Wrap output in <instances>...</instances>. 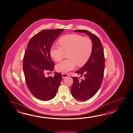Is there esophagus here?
<instances>
[{
    "label": "esophagus",
    "mask_w": 133,
    "mask_h": 133,
    "mask_svg": "<svg viewBox=\"0 0 133 133\" xmlns=\"http://www.w3.org/2000/svg\"><path fill=\"white\" fill-rule=\"evenodd\" d=\"M62 78H63V79H64V78H66V77H69V75L68 74H62Z\"/></svg>",
    "instance_id": "obj_1"
}]
</instances>
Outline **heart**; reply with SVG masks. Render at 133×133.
<instances>
[{
  "label": "heart",
  "instance_id": "heart-1",
  "mask_svg": "<svg viewBox=\"0 0 133 133\" xmlns=\"http://www.w3.org/2000/svg\"><path fill=\"white\" fill-rule=\"evenodd\" d=\"M60 46L54 44L50 48L51 57L56 62H59L64 52L68 59L62 61L56 65L57 71L67 72L76 67L82 66L87 62L92 53V43L87 37L71 34L64 36L59 40Z\"/></svg>",
  "mask_w": 133,
  "mask_h": 133
}]
</instances>
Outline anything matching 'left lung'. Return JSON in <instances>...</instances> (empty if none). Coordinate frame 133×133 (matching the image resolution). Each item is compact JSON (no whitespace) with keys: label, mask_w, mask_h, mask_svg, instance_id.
Returning <instances> with one entry per match:
<instances>
[{"label":"left lung","mask_w":133,"mask_h":133,"mask_svg":"<svg viewBox=\"0 0 133 133\" xmlns=\"http://www.w3.org/2000/svg\"><path fill=\"white\" fill-rule=\"evenodd\" d=\"M74 32H84L90 37L92 43L91 55L87 62L75 73L83 79L72 77L74 83L71 89L72 96L78 100L86 101L98 92L103 79L105 60L103 47L97 36L86 30H75Z\"/></svg>","instance_id":"1"}]
</instances>
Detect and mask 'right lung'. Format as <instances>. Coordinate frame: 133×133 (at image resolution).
Masks as SVG:
<instances>
[{"instance_id":"add662e5","label":"right lung","mask_w":133,"mask_h":133,"mask_svg":"<svg viewBox=\"0 0 133 133\" xmlns=\"http://www.w3.org/2000/svg\"><path fill=\"white\" fill-rule=\"evenodd\" d=\"M64 29L43 30L34 36L27 45L23 68L26 83L30 92L39 100H50L56 96L62 80L60 73L54 77L45 76L53 71L54 63L50 57V48Z\"/></svg>"}]
</instances>
